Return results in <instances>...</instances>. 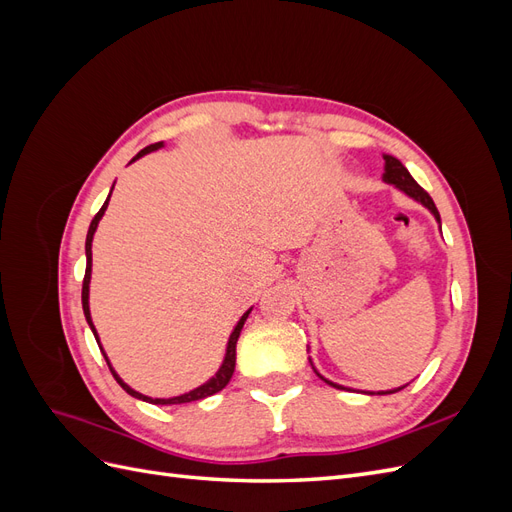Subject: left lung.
Returning a JSON list of instances; mask_svg holds the SVG:
<instances>
[{
	"mask_svg": "<svg viewBox=\"0 0 512 512\" xmlns=\"http://www.w3.org/2000/svg\"><path fill=\"white\" fill-rule=\"evenodd\" d=\"M382 181H384V183H391V185H395L397 190H401L404 194H408L410 198H414L416 203H421L425 209H429V213H431L433 218H436V222L440 224V213H438V209H436V203H433L431 196L421 188V185H418V183L412 179V175L408 173V168H406L404 164H401L397 158H393V156H384V175H382ZM309 363H312V361H309ZM312 367H314V365H312ZM314 371L318 374V369H316V367H314ZM318 378H320V380H324L327 384H331V386H335V389H342V391H346V386L337 384V382H331V380L324 378L322 374H318ZM404 386H408V384H404ZM404 386H399V389H391V391L367 393V395H391V393H397V391L404 389Z\"/></svg>",
	"mask_w": 512,
	"mask_h": 512,
	"instance_id": "8db88e82",
	"label": "left lung"
}]
</instances>
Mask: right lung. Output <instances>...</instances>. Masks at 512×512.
Segmentation results:
<instances>
[{"mask_svg": "<svg viewBox=\"0 0 512 512\" xmlns=\"http://www.w3.org/2000/svg\"><path fill=\"white\" fill-rule=\"evenodd\" d=\"M164 147V143H153V145H149V147H145L143 151H138L136 156L132 158V162H136L138 158H143V156H147V153H151V151H158V149H162ZM115 188V185H113ZM113 188H111V192H113ZM108 198H111V194H108ZM108 198L104 200V205H102V209L96 213V218L91 220V224H89V230H87V241H85V256H87V267H85V280H83V312H85V318H87V324H89V329L94 331V335H96V342H98V346H100V350H102V354H104V359H106V365H108V369H111V374L115 376V380L119 382V386L123 391H126L128 395H132V397H136V399H143V401H147V404H153V406H175V404H190V401H198V399H205V397H211V395H215V393H220L224 386L230 382V378H232V371H235V363H237V339H239V335H241V329H243V324H245V320H247V316H250V312H252V307L247 309V312L239 318V322H237V327L232 329V333H230V337H228V344H226V354H224V361H222V365H220V369L215 371V376H211L205 384H200V386H196L194 391H190V393H183V395H177V397H168V399H160V397H147V395H143V393H138V391H134L132 386H128L126 382H123L121 378H119V374L117 371L113 369V365H111V361H108V356H106V352H104V348H102V344H100V337H98V331H96V327H94V322H91V312H89V282H91V241H94V235H96V228H98V224H100V220H102V215H104V211H106V207H108Z\"/></svg>", "mask_w": 512, "mask_h": 512, "instance_id": "add662e5", "label": "right lung"}]
</instances>
